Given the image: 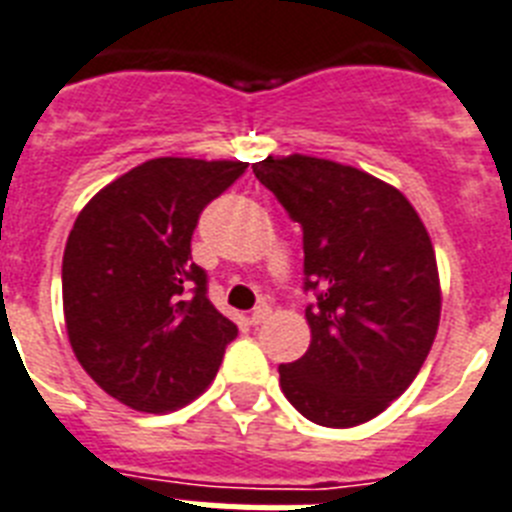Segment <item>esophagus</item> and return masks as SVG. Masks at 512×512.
<instances>
[{
	"mask_svg": "<svg viewBox=\"0 0 512 512\" xmlns=\"http://www.w3.org/2000/svg\"><path fill=\"white\" fill-rule=\"evenodd\" d=\"M268 315H270L268 304H257V307L249 312V325H260V322H263Z\"/></svg>",
	"mask_w": 512,
	"mask_h": 512,
	"instance_id": "1",
	"label": "esophagus"
}]
</instances>
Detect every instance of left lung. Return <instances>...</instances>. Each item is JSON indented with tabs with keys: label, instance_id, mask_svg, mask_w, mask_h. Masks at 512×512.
Segmentation results:
<instances>
[{
	"label": "left lung",
	"instance_id": "1",
	"mask_svg": "<svg viewBox=\"0 0 512 512\" xmlns=\"http://www.w3.org/2000/svg\"><path fill=\"white\" fill-rule=\"evenodd\" d=\"M302 229L312 341L281 364L283 395L309 422L375 419L419 375L440 322L435 249L401 192L354 166L312 156L252 163Z\"/></svg>",
	"mask_w": 512,
	"mask_h": 512
}]
</instances>
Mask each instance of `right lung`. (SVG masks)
I'll list each match as a JSON object with an SVG mask.
<instances>
[{
    "mask_svg": "<svg viewBox=\"0 0 512 512\" xmlns=\"http://www.w3.org/2000/svg\"><path fill=\"white\" fill-rule=\"evenodd\" d=\"M242 161L153 158L77 216L62 260L64 322L77 362L124 406L174 411L216 377L236 325L208 299L192 234Z\"/></svg>",
    "mask_w": 512,
    "mask_h": 512,
    "instance_id": "right-lung-1",
    "label": "right lung"
}]
</instances>
